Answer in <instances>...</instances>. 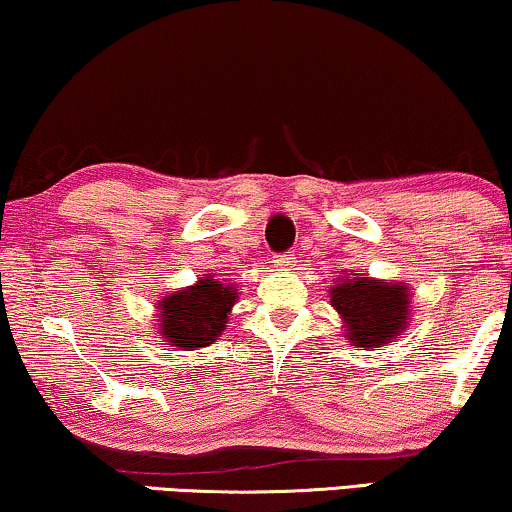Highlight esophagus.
Returning a JSON list of instances; mask_svg holds the SVG:
<instances>
[{
	"label": "esophagus",
	"mask_w": 512,
	"mask_h": 512,
	"mask_svg": "<svg viewBox=\"0 0 512 512\" xmlns=\"http://www.w3.org/2000/svg\"><path fill=\"white\" fill-rule=\"evenodd\" d=\"M292 255H276L273 257V266H276V269H287V266L292 264Z\"/></svg>",
	"instance_id": "obj_1"
}]
</instances>
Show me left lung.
<instances>
[{
	"label": "left lung",
	"instance_id": "left-lung-1",
	"mask_svg": "<svg viewBox=\"0 0 512 512\" xmlns=\"http://www.w3.org/2000/svg\"><path fill=\"white\" fill-rule=\"evenodd\" d=\"M408 287L378 283L371 278L343 276L331 287V306L341 313L350 341L359 348L390 343L406 327Z\"/></svg>",
	"mask_w": 512,
	"mask_h": 512
}]
</instances>
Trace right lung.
I'll return each instance as SVG.
<instances>
[{
  "label": "right lung",
  "mask_w": 512,
  "mask_h": 512,
  "mask_svg": "<svg viewBox=\"0 0 512 512\" xmlns=\"http://www.w3.org/2000/svg\"><path fill=\"white\" fill-rule=\"evenodd\" d=\"M236 301L234 287L215 278H201L194 287L169 294L160 304V327L169 345L206 348L227 327V313Z\"/></svg>",
  "instance_id": "right-lung-1"
}]
</instances>
